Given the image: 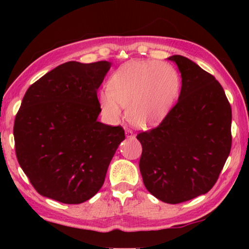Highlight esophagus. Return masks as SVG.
Instances as JSON below:
<instances>
[{
	"instance_id": "1",
	"label": "esophagus",
	"mask_w": 249,
	"mask_h": 249,
	"mask_svg": "<svg viewBox=\"0 0 249 249\" xmlns=\"http://www.w3.org/2000/svg\"><path fill=\"white\" fill-rule=\"evenodd\" d=\"M125 136H127L128 138H134L135 137L134 132H132V130H130V129H127V130H125Z\"/></svg>"
}]
</instances>
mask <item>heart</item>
I'll return each mask as SVG.
<instances>
[{
    "instance_id": "obj_1",
    "label": "heart",
    "mask_w": 249,
    "mask_h": 249,
    "mask_svg": "<svg viewBox=\"0 0 249 249\" xmlns=\"http://www.w3.org/2000/svg\"><path fill=\"white\" fill-rule=\"evenodd\" d=\"M181 79L171 64L159 61H131L119 68L100 94V104L112 119L127 107L131 124L148 128L159 124L176 103Z\"/></svg>"
}]
</instances>
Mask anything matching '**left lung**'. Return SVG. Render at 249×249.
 <instances>
[{
    "label": "left lung",
    "mask_w": 249,
    "mask_h": 249,
    "mask_svg": "<svg viewBox=\"0 0 249 249\" xmlns=\"http://www.w3.org/2000/svg\"><path fill=\"white\" fill-rule=\"evenodd\" d=\"M169 60L182 78L179 100L158 127L137 135L146 189L164 203L178 204L215 185L230 154L231 107L213 74L181 55Z\"/></svg>",
    "instance_id": "left-lung-1"
}]
</instances>
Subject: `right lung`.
<instances>
[{"mask_svg":"<svg viewBox=\"0 0 249 249\" xmlns=\"http://www.w3.org/2000/svg\"><path fill=\"white\" fill-rule=\"evenodd\" d=\"M107 61H70L35 81L15 119L16 155L36 192L64 204H80L103 186L120 142L121 125L97 121V90Z\"/></svg>","mask_w":249,"mask_h":249,"instance_id":"obj_1","label":"right lung"}]
</instances>
